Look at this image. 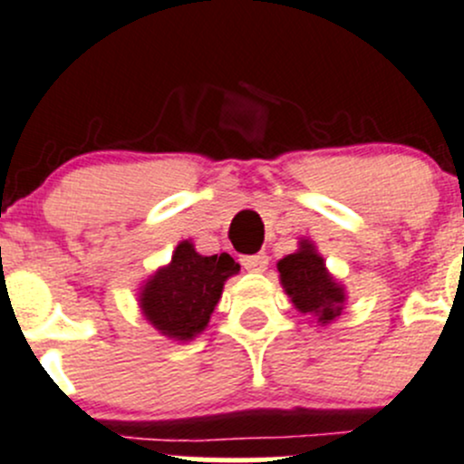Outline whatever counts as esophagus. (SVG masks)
Instances as JSON below:
<instances>
[{"label": "esophagus", "instance_id": "1", "mask_svg": "<svg viewBox=\"0 0 464 464\" xmlns=\"http://www.w3.org/2000/svg\"><path fill=\"white\" fill-rule=\"evenodd\" d=\"M240 262L246 271H265L266 266H269V256H265V254L242 256Z\"/></svg>", "mask_w": 464, "mask_h": 464}]
</instances>
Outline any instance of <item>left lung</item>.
<instances>
[{
    "label": "left lung",
    "mask_w": 464,
    "mask_h": 464,
    "mask_svg": "<svg viewBox=\"0 0 464 464\" xmlns=\"http://www.w3.org/2000/svg\"><path fill=\"white\" fill-rule=\"evenodd\" d=\"M280 280L285 292L303 314H316L321 323L339 316L343 305V289L330 278L323 258L310 242H301L298 254L287 256L278 262Z\"/></svg>",
    "instance_id": "obj_1"
}]
</instances>
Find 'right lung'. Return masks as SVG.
Masks as SVG:
<instances>
[{"mask_svg": "<svg viewBox=\"0 0 464 464\" xmlns=\"http://www.w3.org/2000/svg\"><path fill=\"white\" fill-rule=\"evenodd\" d=\"M237 271L240 265L228 254L199 256L190 242H181L170 265L143 287V314L172 339H193L213 314L224 280Z\"/></svg>", "mask_w": 464, "mask_h": 464, "instance_id": "1", "label": "right lung"}]
</instances>
